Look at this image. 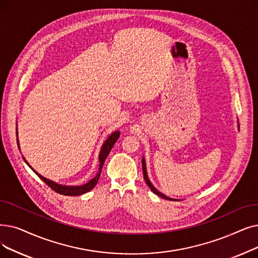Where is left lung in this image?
Instances as JSON below:
<instances>
[{"label":"left lung","instance_id":"1","mask_svg":"<svg viewBox=\"0 0 258 258\" xmlns=\"http://www.w3.org/2000/svg\"><path fill=\"white\" fill-rule=\"evenodd\" d=\"M142 170H143V177H144V180H145V182H147V184L149 185V187L152 189V191L155 193V194H157L158 196H160L161 198H164V199H167V200H176V199H173V198H170V197H167V196H165L164 194H162V193H160L158 189H157L152 183H151V181H150V179H149V177H148V173H147V166H145V160H144V158H142Z\"/></svg>","mask_w":258,"mask_h":258}]
</instances>
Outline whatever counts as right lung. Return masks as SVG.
Masks as SVG:
<instances>
[{
  "label": "right lung",
  "mask_w": 258,
  "mask_h": 258,
  "mask_svg": "<svg viewBox=\"0 0 258 258\" xmlns=\"http://www.w3.org/2000/svg\"><path fill=\"white\" fill-rule=\"evenodd\" d=\"M17 135H18V132H17ZM120 136V132H114L111 135H109V137L105 140V142L103 143L102 148H101V151H100V154H99V162H100V165H99V172L97 173V175L92 179V180H89L88 182H86L85 184L83 185H76V186H72V185H62V184H59L57 182H53L51 180H49V179L45 178L41 176L39 173H37L35 170L32 169V167L27 163V161L25 160V162L28 164V166L30 167V169L35 172L42 180L45 182L49 187H51L54 192H57L61 195H66V196H79V195H82L84 193H87L88 191H91L92 188H94V186L97 184L98 180H99V177H100V174H101V170H102V166L104 164V161L106 159V157L108 156L110 150L113 149L114 144L116 143V141L118 140ZM18 145H19V140H18ZM20 148V147H19ZM24 158V157H23Z\"/></svg>",
  "instance_id": "add662e5"
}]
</instances>
